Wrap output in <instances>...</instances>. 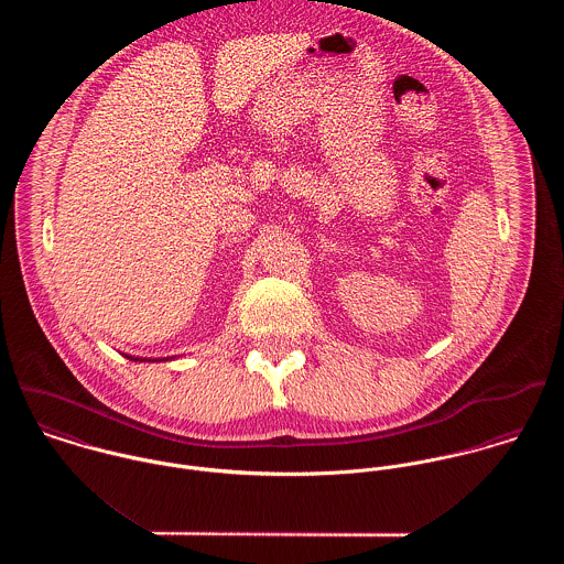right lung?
I'll return each mask as SVG.
<instances>
[{
    "mask_svg": "<svg viewBox=\"0 0 564 564\" xmlns=\"http://www.w3.org/2000/svg\"><path fill=\"white\" fill-rule=\"evenodd\" d=\"M128 358H130V356H128ZM132 360H139V358H132Z\"/></svg>",
    "mask_w": 564,
    "mask_h": 564,
    "instance_id": "right-lung-1",
    "label": "right lung"
}]
</instances>
